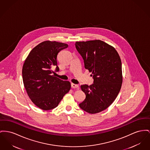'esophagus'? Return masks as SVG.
<instances>
[{
    "mask_svg": "<svg viewBox=\"0 0 150 150\" xmlns=\"http://www.w3.org/2000/svg\"><path fill=\"white\" fill-rule=\"evenodd\" d=\"M71 87H72V88H79V86H78V85H77V84H74V83H71Z\"/></svg>",
    "mask_w": 150,
    "mask_h": 150,
    "instance_id": "obj_1",
    "label": "esophagus"
}]
</instances>
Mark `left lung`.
Returning <instances> with one entry per match:
<instances>
[{"instance_id": "left-lung-1", "label": "left lung", "mask_w": 150, "mask_h": 150, "mask_svg": "<svg viewBox=\"0 0 150 150\" xmlns=\"http://www.w3.org/2000/svg\"><path fill=\"white\" fill-rule=\"evenodd\" d=\"M75 47L82 57L86 69L92 72L93 83L81 85L85 100L80 108L95 114L104 110L115 101L122 83V63L115 48L101 40L76 42Z\"/></svg>"}]
</instances>
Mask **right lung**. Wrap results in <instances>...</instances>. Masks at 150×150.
Here are the masks:
<instances>
[{"instance_id": "add662e5", "label": "right lung", "mask_w": 150, "mask_h": 150, "mask_svg": "<svg viewBox=\"0 0 150 150\" xmlns=\"http://www.w3.org/2000/svg\"><path fill=\"white\" fill-rule=\"evenodd\" d=\"M67 47L62 42L44 41L30 51L23 64L24 87L32 101L42 110L56 108L70 89V83L54 76L52 70L54 66L59 71L57 55Z\"/></svg>"}]
</instances>
